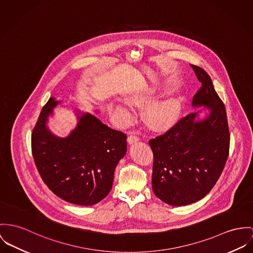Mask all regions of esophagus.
<instances>
[{
    "label": "esophagus",
    "mask_w": 253,
    "mask_h": 253,
    "mask_svg": "<svg viewBox=\"0 0 253 253\" xmlns=\"http://www.w3.org/2000/svg\"><path fill=\"white\" fill-rule=\"evenodd\" d=\"M139 140V137L138 136H136L135 134H130L129 136H128V142L130 143V144H132V143H135L136 141H138Z\"/></svg>",
    "instance_id": "obj_1"
}]
</instances>
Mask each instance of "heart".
<instances>
[{
	"label": "heart",
	"instance_id": "obj_1",
	"mask_svg": "<svg viewBox=\"0 0 253 253\" xmlns=\"http://www.w3.org/2000/svg\"><path fill=\"white\" fill-rule=\"evenodd\" d=\"M155 97L153 88L139 87L126 96V102L133 107H142ZM110 110L115 120L121 126L129 125L134 119V113L121 102L112 103ZM181 112V101L175 95H169L150 103L144 112L146 124L155 130H163L170 127L178 119Z\"/></svg>",
	"mask_w": 253,
	"mask_h": 253
}]
</instances>
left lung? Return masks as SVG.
Masks as SVG:
<instances>
[{
  "label": "left lung",
  "instance_id": "8db88e82",
  "mask_svg": "<svg viewBox=\"0 0 253 253\" xmlns=\"http://www.w3.org/2000/svg\"><path fill=\"white\" fill-rule=\"evenodd\" d=\"M201 87L193 107L204 106L208 116L196 120L200 111L181 118L172 128L149 140L153 151L152 189L169 205L184 206L207 195L221 174L229 154L230 135L223 102L207 72L191 64Z\"/></svg>",
  "mask_w": 253,
  "mask_h": 253
}]
</instances>
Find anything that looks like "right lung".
Wrapping results in <instances>:
<instances>
[{
	"label": "right lung",
	"mask_w": 253,
	"mask_h": 253,
	"mask_svg": "<svg viewBox=\"0 0 253 253\" xmlns=\"http://www.w3.org/2000/svg\"><path fill=\"white\" fill-rule=\"evenodd\" d=\"M59 103L54 97L48 100L33 130L37 169L47 187L61 199L94 205L112 190L117 165L127 151V136L79 111L76 128L66 137L55 136L46 124Z\"/></svg>",
	"instance_id": "1"
}]
</instances>
